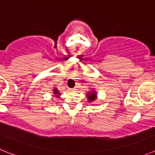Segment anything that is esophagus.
Returning <instances> with one entry per match:
<instances>
[{"label": "esophagus", "mask_w": 155, "mask_h": 155, "mask_svg": "<svg viewBox=\"0 0 155 155\" xmlns=\"http://www.w3.org/2000/svg\"><path fill=\"white\" fill-rule=\"evenodd\" d=\"M71 91L72 92H76V90H77V87H74V88H72V89H71Z\"/></svg>", "instance_id": "esophagus-1"}]
</instances>
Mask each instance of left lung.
I'll return each instance as SVG.
<instances>
[{
    "instance_id": "left-lung-1",
    "label": "left lung",
    "mask_w": 155,
    "mask_h": 155,
    "mask_svg": "<svg viewBox=\"0 0 155 155\" xmlns=\"http://www.w3.org/2000/svg\"><path fill=\"white\" fill-rule=\"evenodd\" d=\"M86 97H87V100L89 103H93L95 100H97V91L93 89H91L90 90V91H88L87 93H86Z\"/></svg>"
}]
</instances>
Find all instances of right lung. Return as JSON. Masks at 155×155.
Wrapping results in <instances>:
<instances>
[{"label": "right lung", "instance_id": "add662e5", "mask_svg": "<svg viewBox=\"0 0 155 155\" xmlns=\"http://www.w3.org/2000/svg\"><path fill=\"white\" fill-rule=\"evenodd\" d=\"M60 94H61V93H59V91L58 90V89H57V88H54L53 89V96H52V97H55V98H59V97H60Z\"/></svg>", "mask_w": 155, "mask_h": 155}]
</instances>
